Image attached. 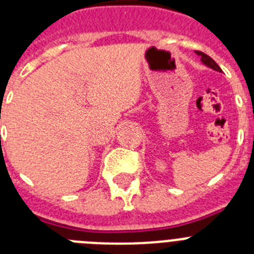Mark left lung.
I'll list each match as a JSON object with an SVG mask.
<instances>
[{
    "label": "left lung",
    "mask_w": 254,
    "mask_h": 254,
    "mask_svg": "<svg viewBox=\"0 0 254 254\" xmlns=\"http://www.w3.org/2000/svg\"><path fill=\"white\" fill-rule=\"evenodd\" d=\"M196 53H197V56H199V57H201V62H202L205 66H207L208 68L215 69V71H217V72H221V68L219 67V64H217L216 62H215V61L210 57V56L205 55V53H202V52H199V51H196Z\"/></svg>",
    "instance_id": "8db88e82"
}]
</instances>
